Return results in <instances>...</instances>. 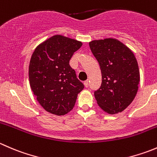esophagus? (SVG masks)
I'll use <instances>...</instances> for the list:
<instances>
[{
  "mask_svg": "<svg viewBox=\"0 0 157 157\" xmlns=\"http://www.w3.org/2000/svg\"><path fill=\"white\" fill-rule=\"evenodd\" d=\"M83 84H84V86H86V87H88V86H89V81H88V80H86V81H84Z\"/></svg>",
  "mask_w": 157,
  "mask_h": 157,
  "instance_id": "esophagus-1",
  "label": "esophagus"
}]
</instances>
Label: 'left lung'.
I'll list each match as a JSON object with an SVG mask.
<instances>
[{
  "label": "left lung",
  "instance_id": "obj_1",
  "mask_svg": "<svg viewBox=\"0 0 157 157\" xmlns=\"http://www.w3.org/2000/svg\"><path fill=\"white\" fill-rule=\"evenodd\" d=\"M89 45L102 73V84L94 92L98 105L111 115L122 112L134 100L140 82L134 53L122 42L111 38L93 40Z\"/></svg>",
  "mask_w": 157,
  "mask_h": 157
}]
</instances>
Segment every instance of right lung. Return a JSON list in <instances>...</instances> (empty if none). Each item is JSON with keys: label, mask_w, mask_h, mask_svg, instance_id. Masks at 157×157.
Masks as SVG:
<instances>
[{"label": "right lung", "mask_w": 157, "mask_h": 157, "mask_svg": "<svg viewBox=\"0 0 157 157\" xmlns=\"http://www.w3.org/2000/svg\"><path fill=\"white\" fill-rule=\"evenodd\" d=\"M82 42L61 35L49 38L36 47L29 66L30 87L45 110L64 115L75 105L84 86L77 78L69 61Z\"/></svg>", "instance_id": "right-lung-1"}]
</instances>
